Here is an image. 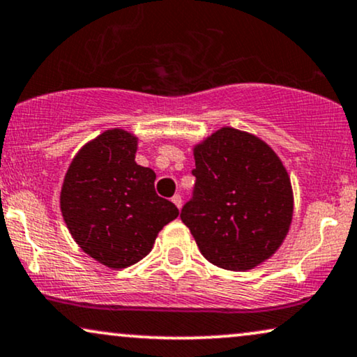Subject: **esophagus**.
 Listing matches in <instances>:
<instances>
[{"label":"esophagus","mask_w":357,"mask_h":357,"mask_svg":"<svg viewBox=\"0 0 357 357\" xmlns=\"http://www.w3.org/2000/svg\"><path fill=\"white\" fill-rule=\"evenodd\" d=\"M171 201H173V204L178 207V209H181V196H179V194H174L173 197H171Z\"/></svg>","instance_id":"34e87169"}]
</instances>
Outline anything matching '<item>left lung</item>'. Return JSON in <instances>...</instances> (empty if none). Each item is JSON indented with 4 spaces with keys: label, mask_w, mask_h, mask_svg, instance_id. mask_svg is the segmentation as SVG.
Instances as JSON below:
<instances>
[{
    "label": "left lung",
    "mask_w": 357,
    "mask_h": 357,
    "mask_svg": "<svg viewBox=\"0 0 357 357\" xmlns=\"http://www.w3.org/2000/svg\"><path fill=\"white\" fill-rule=\"evenodd\" d=\"M192 199L181 209L201 254L242 272L270 259L285 241L293 191L280 158L255 135L224 126L194 146Z\"/></svg>",
    "instance_id": "8db88e82"
}]
</instances>
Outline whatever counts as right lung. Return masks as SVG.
<instances>
[{
	"instance_id": "add662e5",
	"label": "right lung",
	"mask_w": 357,
	"mask_h": 357,
	"mask_svg": "<svg viewBox=\"0 0 357 357\" xmlns=\"http://www.w3.org/2000/svg\"><path fill=\"white\" fill-rule=\"evenodd\" d=\"M138 138L112 128L74 156L61 189V211L85 254L126 268L150 254L158 232L179 215L155 191V171L135 161Z\"/></svg>"
}]
</instances>
